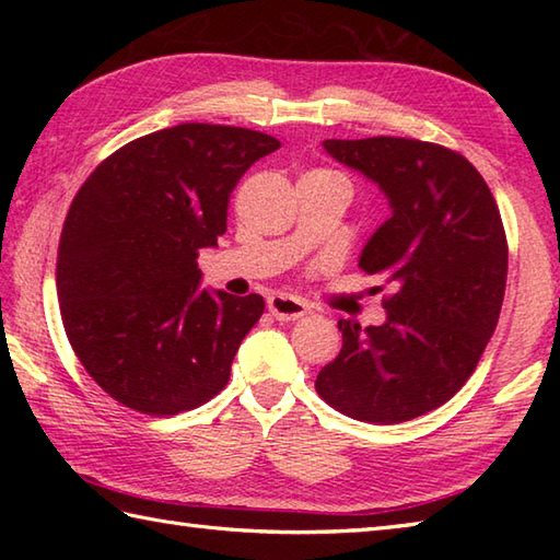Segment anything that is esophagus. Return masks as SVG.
<instances>
[{
  "mask_svg": "<svg viewBox=\"0 0 560 560\" xmlns=\"http://www.w3.org/2000/svg\"><path fill=\"white\" fill-rule=\"evenodd\" d=\"M267 307H269V313L279 319V323H293V319H301L307 315V305L287 293L271 295Z\"/></svg>",
  "mask_w": 560,
  "mask_h": 560,
  "instance_id": "obj_1",
  "label": "esophagus"
}]
</instances>
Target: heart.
Listing matches in <instances>:
<instances>
[{"label":"heart","instance_id":"heart-1","mask_svg":"<svg viewBox=\"0 0 560 560\" xmlns=\"http://www.w3.org/2000/svg\"><path fill=\"white\" fill-rule=\"evenodd\" d=\"M311 173H317V175H337V177H343L341 173H337V171H329V168H317V171H311ZM343 180H347V177H343Z\"/></svg>","mask_w":560,"mask_h":560}]
</instances>
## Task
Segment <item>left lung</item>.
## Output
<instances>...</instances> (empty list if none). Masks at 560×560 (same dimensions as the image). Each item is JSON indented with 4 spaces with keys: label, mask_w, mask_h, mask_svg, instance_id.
<instances>
[{
    "label": "left lung",
    "mask_w": 560,
    "mask_h": 560,
    "mask_svg": "<svg viewBox=\"0 0 560 560\" xmlns=\"http://www.w3.org/2000/svg\"><path fill=\"white\" fill-rule=\"evenodd\" d=\"M325 149L389 199L359 265L392 293L385 325L339 319L343 347L315 389L355 421H411L457 395L495 331L508 279L501 211L481 173L433 141L327 139Z\"/></svg>",
    "instance_id": "8db88e82"
}]
</instances>
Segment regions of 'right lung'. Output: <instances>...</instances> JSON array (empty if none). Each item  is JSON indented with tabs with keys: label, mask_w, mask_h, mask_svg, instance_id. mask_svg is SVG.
Returning <instances> with one entry per match:
<instances>
[{
	"label": "right lung",
	"mask_w": 560,
	"mask_h": 560,
	"mask_svg": "<svg viewBox=\"0 0 560 560\" xmlns=\"http://www.w3.org/2000/svg\"><path fill=\"white\" fill-rule=\"evenodd\" d=\"M279 147L245 127H168L110 153L71 199L59 313L81 365L122 407L175 416L229 383L265 301L199 291L197 257L225 233L243 173Z\"/></svg>",
	"instance_id": "obj_1"
}]
</instances>
